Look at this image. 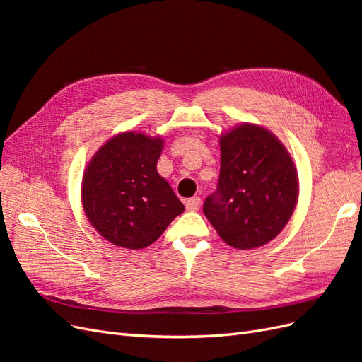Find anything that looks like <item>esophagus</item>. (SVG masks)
<instances>
[{
	"instance_id": "obj_1",
	"label": "esophagus",
	"mask_w": 362,
	"mask_h": 362,
	"mask_svg": "<svg viewBox=\"0 0 362 362\" xmlns=\"http://www.w3.org/2000/svg\"><path fill=\"white\" fill-rule=\"evenodd\" d=\"M199 206H201V198H190L187 202H185V208H187L189 211L199 210Z\"/></svg>"
}]
</instances>
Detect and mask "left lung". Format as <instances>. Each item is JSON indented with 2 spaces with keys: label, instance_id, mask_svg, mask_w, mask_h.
Listing matches in <instances>:
<instances>
[{
  "label": "left lung",
  "instance_id": "obj_1",
  "mask_svg": "<svg viewBox=\"0 0 362 362\" xmlns=\"http://www.w3.org/2000/svg\"><path fill=\"white\" fill-rule=\"evenodd\" d=\"M221 175L204 214L231 247L272 242L290 221L299 198L298 169L267 128L243 122L218 136Z\"/></svg>",
  "mask_w": 362,
  "mask_h": 362
}]
</instances>
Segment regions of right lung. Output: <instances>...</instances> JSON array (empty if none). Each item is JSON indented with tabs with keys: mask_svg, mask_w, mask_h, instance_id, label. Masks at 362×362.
Masks as SVG:
<instances>
[{
	"mask_svg": "<svg viewBox=\"0 0 362 362\" xmlns=\"http://www.w3.org/2000/svg\"><path fill=\"white\" fill-rule=\"evenodd\" d=\"M164 140L139 131L108 139L86 166L81 202L98 234L117 247L144 249L184 211L157 172Z\"/></svg>",
	"mask_w": 362,
	"mask_h": 362,
	"instance_id": "obj_1",
	"label": "right lung"
}]
</instances>
